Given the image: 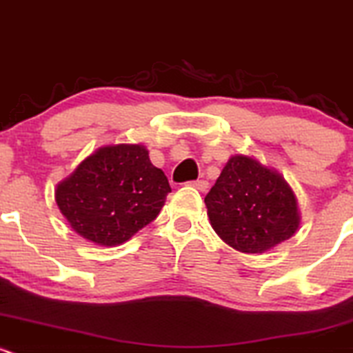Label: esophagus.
Returning <instances> with one entry per match:
<instances>
[{
  "mask_svg": "<svg viewBox=\"0 0 353 353\" xmlns=\"http://www.w3.org/2000/svg\"><path fill=\"white\" fill-rule=\"evenodd\" d=\"M192 187H195V188H197V190L199 192H205V190H208V181H205V180H197V181H192Z\"/></svg>",
  "mask_w": 353,
  "mask_h": 353,
  "instance_id": "esophagus-1",
  "label": "esophagus"
}]
</instances>
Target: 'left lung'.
<instances>
[{"label": "left lung", "mask_w": 353, "mask_h": 353, "mask_svg": "<svg viewBox=\"0 0 353 353\" xmlns=\"http://www.w3.org/2000/svg\"><path fill=\"white\" fill-rule=\"evenodd\" d=\"M204 202L219 239L243 254L273 249L300 225L290 185L250 156H232Z\"/></svg>", "instance_id": "1"}]
</instances>
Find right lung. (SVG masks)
<instances>
[{
	"mask_svg": "<svg viewBox=\"0 0 353 353\" xmlns=\"http://www.w3.org/2000/svg\"><path fill=\"white\" fill-rule=\"evenodd\" d=\"M170 192L168 178L144 145L117 144L83 159L59 181L54 199L80 236L117 247L154 221Z\"/></svg>",
	"mask_w": 353,
	"mask_h": 353,
	"instance_id": "right-lung-1",
	"label": "right lung"
}]
</instances>
